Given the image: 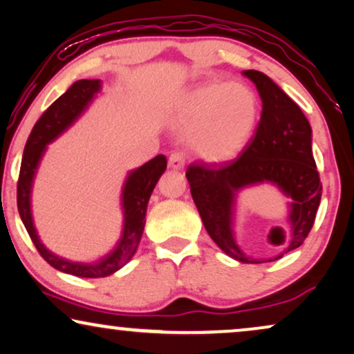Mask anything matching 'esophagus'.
Instances as JSON below:
<instances>
[{
	"label": "esophagus",
	"mask_w": 354,
	"mask_h": 354,
	"mask_svg": "<svg viewBox=\"0 0 354 354\" xmlns=\"http://www.w3.org/2000/svg\"><path fill=\"white\" fill-rule=\"evenodd\" d=\"M185 162H186V158L183 152H173L168 158L169 167H171L173 169H181L183 167H185Z\"/></svg>",
	"instance_id": "1"
}]
</instances>
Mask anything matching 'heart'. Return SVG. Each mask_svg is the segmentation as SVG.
<instances>
[{
    "label": "heart",
    "mask_w": 354,
    "mask_h": 354,
    "mask_svg": "<svg viewBox=\"0 0 354 354\" xmlns=\"http://www.w3.org/2000/svg\"><path fill=\"white\" fill-rule=\"evenodd\" d=\"M261 116V102L244 82H210L186 93L176 126L191 136L202 158L225 162L246 147Z\"/></svg>",
    "instance_id": "b5f03b06"
}]
</instances>
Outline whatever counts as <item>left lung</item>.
Returning <instances> with one entry per match:
<instances>
[{
    "mask_svg": "<svg viewBox=\"0 0 354 354\" xmlns=\"http://www.w3.org/2000/svg\"><path fill=\"white\" fill-rule=\"evenodd\" d=\"M256 84L262 115L256 134L241 155L228 163H192L186 169L191 196L207 233L225 254L246 263L272 262L299 248L308 238L317 214L322 183L313 155V131L301 108L268 75L243 73ZM272 182L294 201L289 216V241L279 257L248 258L232 233L234 197L246 185Z\"/></svg>",
    "mask_w": 354,
    "mask_h": 354,
    "instance_id": "1",
    "label": "left lung"
}]
</instances>
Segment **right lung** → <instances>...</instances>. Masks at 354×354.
Wrapping results in <instances>:
<instances>
[{
	"label": "right lung",
	"mask_w": 354,
	"mask_h": 354,
	"mask_svg": "<svg viewBox=\"0 0 354 354\" xmlns=\"http://www.w3.org/2000/svg\"><path fill=\"white\" fill-rule=\"evenodd\" d=\"M97 92H100V81H97V79H82V81L74 82L58 100H55L46 108V111L35 122L34 129H32L29 139H27L17 181V210L32 243L35 244L37 251L56 270L82 277V279L108 277L131 261V257L134 256L136 249L139 246L140 238H142L150 194H152L160 176L167 169L165 155H157L150 162L129 173L124 187H122L121 204L122 212H124V225H122L121 239L118 246L98 262L81 263L66 261L63 257L55 256L53 252H50L41 244L39 234L35 232L30 210V192L37 167H39L46 145L77 120L79 115L86 110Z\"/></svg>",
	"instance_id": "add662e5"
}]
</instances>
